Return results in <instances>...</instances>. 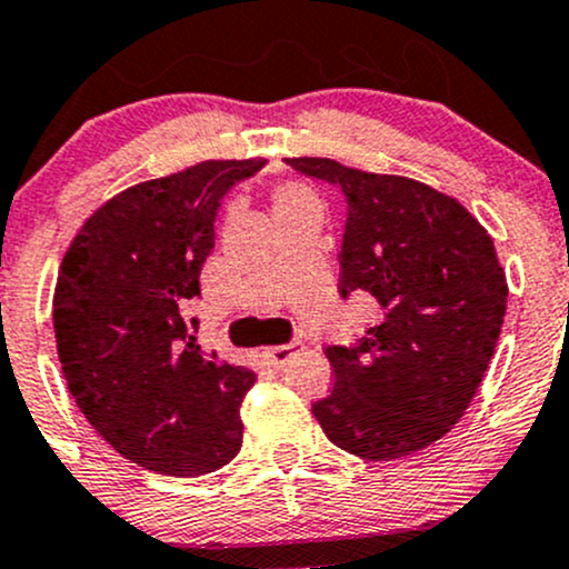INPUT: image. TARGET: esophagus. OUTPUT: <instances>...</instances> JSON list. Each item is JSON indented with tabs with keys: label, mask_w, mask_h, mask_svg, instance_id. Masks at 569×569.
<instances>
[{
	"label": "esophagus",
	"mask_w": 569,
	"mask_h": 569,
	"mask_svg": "<svg viewBox=\"0 0 569 569\" xmlns=\"http://www.w3.org/2000/svg\"><path fill=\"white\" fill-rule=\"evenodd\" d=\"M303 350L301 342H287V345H277V348H266V359L271 361L273 367H284L287 361L296 359L298 353Z\"/></svg>",
	"instance_id": "obj_1"
}]
</instances>
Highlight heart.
<instances>
[{
	"label": "heart",
	"instance_id": "obj_1",
	"mask_svg": "<svg viewBox=\"0 0 569 569\" xmlns=\"http://www.w3.org/2000/svg\"><path fill=\"white\" fill-rule=\"evenodd\" d=\"M273 213L279 221L290 219L298 213H320V199L309 186L296 183V180H287L273 189Z\"/></svg>",
	"mask_w": 569,
	"mask_h": 569
}]
</instances>
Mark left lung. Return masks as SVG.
<instances>
[{
	"mask_svg": "<svg viewBox=\"0 0 569 569\" xmlns=\"http://www.w3.org/2000/svg\"><path fill=\"white\" fill-rule=\"evenodd\" d=\"M342 189L348 202L339 292L370 296L375 326L326 348L333 389L312 406L328 441L365 460H395L447 436L496 353L507 277L493 238L458 199L400 174L287 158Z\"/></svg>",
	"mask_w": 569,
	"mask_h": 569,
	"instance_id": "obj_1",
	"label": "left lung"
}]
</instances>
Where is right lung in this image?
<instances>
[{"mask_svg": "<svg viewBox=\"0 0 569 569\" xmlns=\"http://www.w3.org/2000/svg\"><path fill=\"white\" fill-rule=\"evenodd\" d=\"M262 158L202 161L111 197L68 246L54 337L76 406L122 458L202 477L241 449V402L257 375L197 345L199 271L221 199Z\"/></svg>", "mask_w": 569, "mask_h": 569, "instance_id": "add662e5", "label": "right lung"}]
</instances>
